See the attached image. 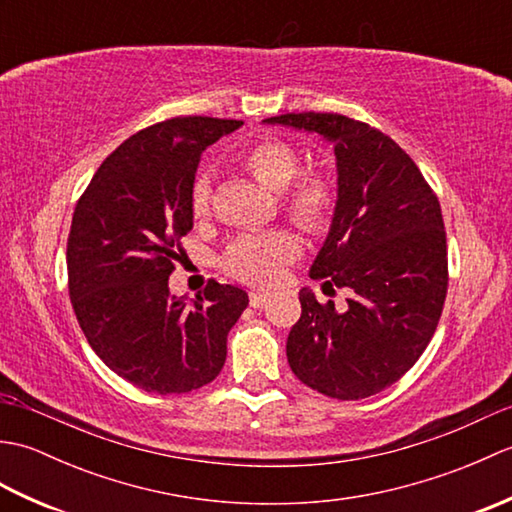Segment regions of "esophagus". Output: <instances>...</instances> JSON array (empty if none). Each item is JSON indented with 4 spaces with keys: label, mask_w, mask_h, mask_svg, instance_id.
I'll return each mask as SVG.
<instances>
[{
    "label": "esophagus",
    "mask_w": 512,
    "mask_h": 512,
    "mask_svg": "<svg viewBox=\"0 0 512 512\" xmlns=\"http://www.w3.org/2000/svg\"><path fill=\"white\" fill-rule=\"evenodd\" d=\"M250 306L253 308H262L264 303L270 299V292L268 290H250Z\"/></svg>",
    "instance_id": "34e87169"
}]
</instances>
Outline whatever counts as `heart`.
Wrapping results in <instances>:
<instances>
[{
  "instance_id": "heart-1",
  "label": "heart",
  "mask_w": 512,
  "mask_h": 512,
  "mask_svg": "<svg viewBox=\"0 0 512 512\" xmlns=\"http://www.w3.org/2000/svg\"><path fill=\"white\" fill-rule=\"evenodd\" d=\"M250 176L270 191H284V211L308 231H323L332 222L339 204L334 180L321 169L299 173V156L292 145L277 138H264L239 154ZM211 209V182L200 176L191 189V213L204 217ZM299 255V242L290 231L246 233L233 239L224 255V268L233 277L250 284H270L277 273Z\"/></svg>"
}]
</instances>
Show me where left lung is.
<instances>
[{"mask_svg": "<svg viewBox=\"0 0 512 512\" xmlns=\"http://www.w3.org/2000/svg\"><path fill=\"white\" fill-rule=\"evenodd\" d=\"M270 125L317 132L334 145L339 204L310 268L323 292L350 290L345 312L299 292L286 343L303 385L361 400L394 385L427 350L447 299L449 257L438 195L387 134L343 114H281Z\"/></svg>", "mask_w": 512, "mask_h": 512, "instance_id": "left-lung-1", "label": "left lung"}]
</instances>
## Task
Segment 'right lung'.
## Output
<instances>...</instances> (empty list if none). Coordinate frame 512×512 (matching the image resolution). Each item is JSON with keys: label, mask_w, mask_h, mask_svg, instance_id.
I'll return each instance as SVG.
<instances>
[{"label": "right lung", "mask_w": 512, "mask_h": 512, "mask_svg": "<svg viewBox=\"0 0 512 512\" xmlns=\"http://www.w3.org/2000/svg\"><path fill=\"white\" fill-rule=\"evenodd\" d=\"M242 121L176 116L116 147L76 202L68 235L72 308L96 356L145 391L187 394L222 372L226 336L248 306L211 279L191 303L169 275L193 228L202 151Z\"/></svg>", "instance_id": "add662e5"}]
</instances>
